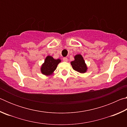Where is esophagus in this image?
<instances>
[{
	"instance_id": "esophagus-1",
	"label": "esophagus",
	"mask_w": 127,
	"mask_h": 127,
	"mask_svg": "<svg viewBox=\"0 0 127 127\" xmlns=\"http://www.w3.org/2000/svg\"><path fill=\"white\" fill-rule=\"evenodd\" d=\"M63 61L65 62H68V58H63Z\"/></svg>"
}]
</instances>
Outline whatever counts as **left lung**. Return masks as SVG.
Listing matches in <instances>:
<instances>
[{"label": "left lung", "mask_w": 127, "mask_h": 127, "mask_svg": "<svg viewBox=\"0 0 127 127\" xmlns=\"http://www.w3.org/2000/svg\"><path fill=\"white\" fill-rule=\"evenodd\" d=\"M74 60L70 62L73 69L81 73H85L87 70V66L82 56L77 54L74 56Z\"/></svg>", "instance_id": "1"}]
</instances>
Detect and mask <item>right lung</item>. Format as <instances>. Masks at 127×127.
I'll list each match as a JSON object with an SVG mask.
<instances>
[{
    "mask_svg": "<svg viewBox=\"0 0 127 127\" xmlns=\"http://www.w3.org/2000/svg\"><path fill=\"white\" fill-rule=\"evenodd\" d=\"M60 62H61V60L60 59H55L51 56H47L45 59L44 63L41 66V72L45 76H51L53 74L54 72L57 69L58 64Z\"/></svg>",
    "mask_w": 127,
    "mask_h": 127,
    "instance_id": "1",
    "label": "right lung"
}]
</instances>
